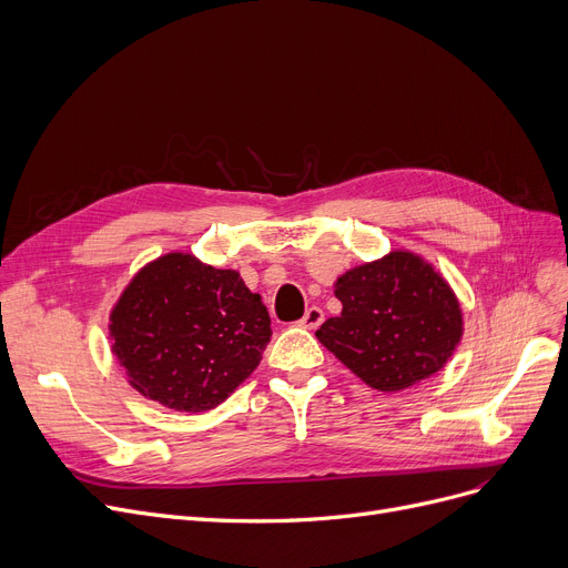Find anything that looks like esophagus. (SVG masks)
<instances>
[{
    "mask_svg": "<svg viewBox=\"0 0 568 568\" xmlns=\"http://www.w3.org/2000/svg\"><path fill=\"white\" fill-rule=\"evenodd\" d=\"M321 323H323V310H321V307H310V310L305 312L303 321H301V326L307 328V331H314V328L321 326Z\"/></svg>",
    "mask_w": 568,
    "mask_h": 568,
    "instance_id": "34e87169",
    "label": "esophagus"
}]
</instances>
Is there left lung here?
<instances>
[{
  "mask_svg": "<svg viewBox=\"0 0 568 568\" xmlns=\"http://www.w3.org/2000/svg\"><path fill=\"white\" fill-rule=\"evenodd\" d=\"M342 314L318 342L369 388L397 393L437 374L463 339L465 321L448 282L414 252H390L335 282Z\"/></svg>",
  "mask_w": 568,
  "mask_h": 568,
  "instance_id": "1",
  "label": "left lung"
}]
</instances>
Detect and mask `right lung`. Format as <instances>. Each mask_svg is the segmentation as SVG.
<instances>
[{
	"label": "right lung",
	"mask_w": 568,
	"mask_h": 568,
	"mask_svg": "<svg viewBox=\"0 0 568 568\" xmlns=\"http://www.w3.org/2000/svg\"><path fill=\"white\" fill-rule=\"evenodd\" d=\"M113 356L143 397L199 414L261 363L270 314L235 270L171 252L141 267L111 312Z\"/></svg>",
	"instance_id": "obj_1"
}]
</instances>
